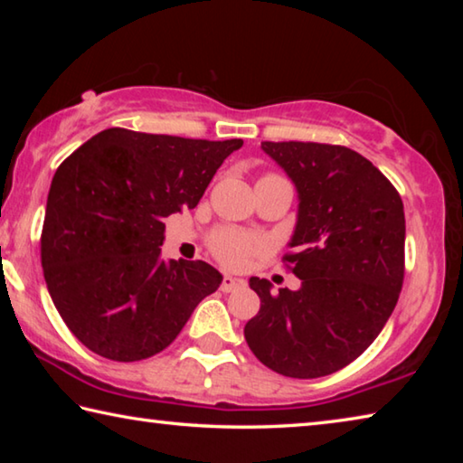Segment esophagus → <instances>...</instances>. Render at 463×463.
I'll list each match as a JSON object with an SVG mask.
<instances>
[{"instance_id": "esophagus-1", "label": "esophagus", "mask_w": 463, "mask_h": 463, "mask_svg": "<svg viewBox=\"0 0 463 463\" xmlns=\"http://www.w3.org/2000/svg\"><path fill=\"white\" fill-rule=\"evenodd\" d=\"M245 286V281L242 279H237V278H231V276H224L222 278V284H221V289L222 292H234V289H239V288H242Z\"/></svg>"}]
</instances>
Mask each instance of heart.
Here are the masks:
<instances>
[{"instance_id":"b5f03b06","label":"heart","mask_w":463,"mask_h":463,"mask_svg":"<svg viewBox=\"0 0 463 463\" xmlns=\"http://www.w3.org/2000/svg\"><path fill=\"white\" fill-rule=\"evenodd\" d=\"M208 245L216 255V260L229 265V268H242L250 257L263 249L260 237L239 232L234 229H216L210 234Z\"/></svg>"}]
</instances>
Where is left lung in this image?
I'll use <instances>...</instances> for the list:
<instances>
[{
    "instance_id": "left-lung-1",
    "label": "left lung",
    "mask_w": 463,
    "mask_h": 463,
    "mask_svg": "<svg viewBox=\"0 0 463 463\" xmlns=\"http://www.w3.org/2000/svg\"><path fill=\"white\" fill-rule=\"evenodd\" d=\"M261 148L298 190V222L284 263L300 289L271 294L250 278L261 308L245 325L255 357L288 378L335 373L370 347L404 281V206L378 167L355 151L323 143Z\"/></svg>"
}]
</instances>
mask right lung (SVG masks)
<instances>
[{"mask_svg":"<svg viewBox=\"0 0 463 463\" xmlns=\"http://www.w3.org/2000/svg\"><path fill=\"white\" fill-rule=\"evenodd\" d=\"M241 138L202 140L108 128L61 163L41 234L46 288L77 339L112 362L174 343L222 276L161 260L165 218L195 208Z\"/></svg>","mask_w":463,"mask_h":463,"instance_id":"obj_1","label":"right lung"}]
</instances>
